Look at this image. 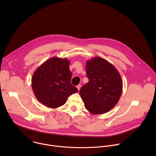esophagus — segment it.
I'll list each match as a JSON object with an SVG mask.
<instances>
[{
	"label": "esophagus",
	"mask_w": 156,
	"mask_h": 156,
	"mask_svg": "<svg viewBox=\"0 0 156 156\" xmlns=\"http://www.w3.org/2000/svg\"><path fill=\"white\" fill-rule=\"evenodd\" d=\"M76 87H77V89H78V90L80 91V88H81V85H80V84H78V85L76 86Z\"/></svg>",
	"instance_id": "obj_1"
}]
</instances>
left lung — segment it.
<instances>
[{"label": "left lung", "mask_w": 156, "mask_h": 156, "mask_svg": "<svg viewBox=\"0 0 156 156\" xmlns=\"http://www.w3.org/2000/svg\"><path fill=\"white\" fill-rule=\"evenodd\" d=\"M88 83L80 94L85 108L93 114H102L113 108L123 90L121 76L115 66L105 59L95 57L86 63Z\"/></svg>", "instance_id": "1"}]
</instances>
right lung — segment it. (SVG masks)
Returning <instances> with one entry per match:
<instances>
[{
    "label": "right lung",
    "instance_id": "right-lung-1",
    "mask_svg": "<svg viewBox=\"0 0 156 156\" xmlns=\"http://www.w3.org/2000/svg\"><path fill=\"white\" fill-rule=\"evenodd\" d=\"M69 65L67 58L54 57L36 69L31 84L39 102L50 108H57L65 104L69 96L78 91L71 84Z\"/></svg>",
    "mask_w": 156,
    "mask_h": 156
}]
</instances>
